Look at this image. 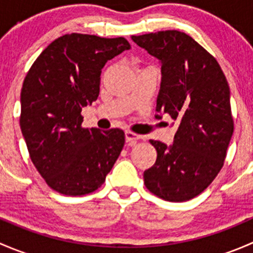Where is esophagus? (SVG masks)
Segmentation results:
<instances>
[{
    "label": "esophagus",
    "instance_id": "1",
    "mask_svg": "<svg viewBox=\"0 0 253 253\" xmlns=\"http://www.w3.org/2000/svg\"><path fill=\"white\" fill-rule=\"evenodd\" d=\"M125 138H126V142L128 143V145H134L138 139H141V136H138V134L133 133L131 131H126L125 132Z\"/></svg>",
    "mask_w": 253,
    "mask_h": 253
}]
</instances>
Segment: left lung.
I'll return each mask as SVG.
<instances>
[{
    "instance_id": "obj_1",
    "label": "left lung",
    "mask_w": 253,
    "mask_h": 253,
    "mask_svg": "<svg viewBox=\"0 0 253 253\" xmlns=\"http://www.w3.org/2000/svg\"><path fill=\"white\" fill-rule=\"evenodd\" d=\"M162 63L157 111L178 122L174 143H150L155 164L144 185L170 202H185L208 187L224 165L234 132L228 81L215 58L178 30L132 35Z\"/></svg>"
}]
</instances>
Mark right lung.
<instances>
[{"label":"right lung","instance_id":"1","mask_svg":"<svg viewBox=\"0 0 253 253\" xmlns=\"http://www.w3.org/2000/svg\"><path fill=\"white\" fill-rule=\"evenodd\" d=\"M129 48L125 38L66 34L53 40L27 73L20 129L33 164L56 192H94L119 158L124 131L83 128L81 112L98 99L105 63Z\"/></svg>","mask_w":253,"mask_h":253}]
</instances>
